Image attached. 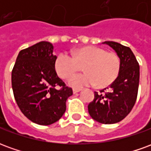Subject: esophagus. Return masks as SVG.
<instances>
[{
    "mask_svg": "<svg viewBox=\"0 0 151 151\" xmlns=\"http://www.w3.org/2000/svg\"><path fill=\"white\" fill-rule=\"evenodd\" d=\"M81 91L80 89H73V94H76V93H78V92H79Z\"/></svg>",
    "mask_w": 151,
    "mask_h": 151,
    "instance_id": "34e87169",
    "label": "esophagus"
}]
</instances>
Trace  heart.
<instances>
[{
    "instance_id": "1",
    "label": "heart",
    "mask_w": 151,
    "mask_h": 151,
    "mask_svg": "<svg viewBox=\"0 0 151 151\" xmlns=\"http://www.w3.org/2000/svg\"><path fill=\"white\" fill-rule=\"evenodd\" d=\"M82 65L85 73L69 79L68 84L71 87L108 86L117 78L121 63L116 53L108 52L100 47L93 45L76 48L72 52V56L65 52L60 53L54 61L56 74L63 79L69 78Z\"/></svg>"
}]
</instances>
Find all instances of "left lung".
I'll return each mask as SVG.
<instances>
[{
    "label": "left lung",
    "mask_w": 151,
    "mask_h": 151,
    "mask_svg": "<svg viewBox=\"0 0 151 151\" xmlns=\"http://www.w3.org/2000/svg\"><path fill=\"white\" fill-rule=\"evenodd\" d=\"M104 43L112 47L120 57V73L109 88L95 92L94 100L88 105L90 116L99 123L120 122L135 104L139 86V64L129 47L113 41Z\"/></svg>",
    "instance_id": "obj_1"
}]
</instances>
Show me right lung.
Here are the masks:
<instances>
[{
	"label": "right lung",
	"mask_w": 151,
	"mask_h": 151,
	"mask_svg": "<svg viewBox=\"0 0 151 151\" xmlns=\"http://www.w3.org/2000/svg\"><path fill=\"white\" fill-rule=\"evenodd\" d=\"M49 42L41 41L21 50L12 70V88L18 108L26 117L40 125L59 120L66 110L70 87L56 74V56ZM60 86V90L56 89Z\"/></svg>",
	"instance_id": "1"
}]
</instances>
